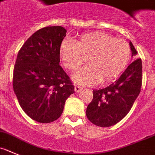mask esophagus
I'll return each instance as SVG.
<instances>
[{
	"label": "esophagus",
	"mask_w": 155,
	"mask_h": 155,
	"mask_svg": "<svg viewBox=\"0 0 155 155\" xmlns=\"http://www.w3.org/2000/svg\"><path fill=\"white\" fill-rule=\"evenodd\" d=\"M82 90H83V88L80 87V86H75V92H76V93H79V92L81 91Z\"/></svg>",
	"instance_id": "34e87169"
}]
</instances>
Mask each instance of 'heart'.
I'll return each instance as SVG.
<instances>
[{
    "label": "heart",
    "instance_id": "1",
    "mask_svg": "<svg viewBox=\"0 0 155 155\" xmlns=\"http://www.w3.org/2000/svg\"><path fill=\"white\" fill-rule=\"evenodd\" d=\"M130 49L127 42L103 31L86 33L73 42L65 40L59 48L61 61L68 70L75 71L86 61L90 64L76 72L72 79L83 86L102 80L109 83L125 69Z\"/></svg>",
    "mask_w": 155,
    "mask_h": 155
}]
</instances>
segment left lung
I'll use <instances>...</instances> for the list:
<instances>
[{"instance_id": "left-lung-1", "label": "left lung", "mask_w": 155, "mask_h": 155, "mask_svg": "<svg viewBox=\"0 0 155 155\" xmlns=\"http://www.w3.org/2000/svg\"><path fill=\"white\" fill-rule=\"evenodd\" d=\"M132 56L137 51L131 41ZM142 85V62L136 58L118 79L101 90H93V98L86 109L88 120L93 124L107 127L117 124L130 110Z\"/></svg>"}]
</instances>
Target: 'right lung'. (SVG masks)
<instances>
[{"label": "right lung", "instance_id": "1", "mask_svg": "<svg viewBox=\"0 0 155 155\" xmlns=\"http://www.w3.org/2000/svg\"><path fill=\"white\" fill-rule=\"evenodd\" d=\"M61 26L38 30L19 50L13 89L29 117L43 124L56 120L65 100L75 93L72 81L59 65V48L66 35Z\"/></svg>", "mask_w": 155, "mask_h": 155}]
</instances>
